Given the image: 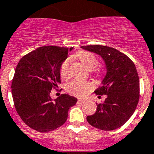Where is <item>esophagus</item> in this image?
I'll list each match as a JSON object with an SVG mask.
<instances>
[{
    "mask_svg": "<svg viewBox=\"0 0 154 154\" xmlns=\"http://www.w3.org/2000/svg\"><path fill=\"white\" fill-rule=\"evenodd\" d=\"M86 101V100L85 99H78V102L80 103H85Z\"/></svg>",
    "mask_w": 154,
    "mask_h": 154,
    "instance_id": "obj_1",
    "label": "esophagus"
}]
</instances>
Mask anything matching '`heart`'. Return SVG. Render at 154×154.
I'll list each match as a JSON object with an SVG mask.
<instances>
[{
	"instance_id": "heart-1",
	"label": "heart",
	"mask_w": 154,
	"mask_h": 154,
	"mask_svg": "<svg viewBox=\"0 0 154 154\" xmlns=\"http://www.w3.org/2000/svg\"><path fill=\"white\" fill-rule=\"evenodd\" d=\"M77 56L79 60L84 63V65L88 69H93L97 66L98 61H97V57L93 53L90 52L82 51L77 53ZM70 63H71V60L69 57H68L65 59L61 64L60 72L61 77L63 79H67L69 77ZM93 88L94 85L92 83L81 81L78 79L73 80L66 85V91L76 97H85L89 92L91 91Z\"/></svg>"
}]
</instances>
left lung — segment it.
Wrapping results in <instances>:
<instances>
[{
    "label": "left lung",
    "mask_w": 154,
    "mask_h": 154,
    "mask_svg": "<svg viewBox=\"0 0 154 154\" xmlns=\"http://www.w3.org/2000/svg\"><path fill=\"white\" fill-rule=\"evenodd\" d=\"M100 55L105 60L107 73L102 85L94 91L106 95L105 101L97 104V110L87 121L92 126L111 131L123 125L133 116L140 99V80L134 63L125 54L109 46H81Z\"/></svg>",
    "instance_id": "1"
}]
</instances>
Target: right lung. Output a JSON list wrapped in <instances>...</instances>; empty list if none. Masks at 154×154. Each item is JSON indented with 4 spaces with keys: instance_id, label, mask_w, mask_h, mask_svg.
<instances>
[{
    "instance_id": "add662e5",
    "label": "right lung",
    "mask_w": 154,
    "mask_h": 154,
    "mask_svg": "<svg viewBox=\"0 0 154 154\" xmlns=\"http://www.w3.org/2000/svg\"><path fill=\"white\" fill-rule=\"evenodd\" d=\"M68 51L65 47L42 46L24 56L16 66L11 84L14 107L22 121L40 133L63 125L69 108L77 101L67 94L55 100L50 97L52 89L61 83L60 69Z\"/></svg>"
}]
</instances>
